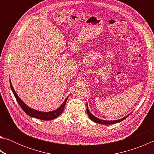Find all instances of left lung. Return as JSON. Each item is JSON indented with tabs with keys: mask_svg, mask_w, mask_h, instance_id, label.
Instances as JSON below:
<instances>
[{
	"mask_svg": "<svg viewBox=\"0 0 154 154\" xmlns=\"http://www.w3.org/2000/svg\"><path fill=\"white\" fill-rule=\"evenodd\" d=\"M87 113H88V116H89V118H90L91 120H92L93 122H96V123L97 124H104V125H107V124H116V123H118V122H120L122 121H123L124 119H126L128 116H129V115H128V116H125L124 118H122V119H117V120H113V121H107V120H104V119H100L98 118H96L95 117L94 115H92V113H90V111L89 110V109H88V103H87Z\"/></svg>",
	"mask_w": 154,
	"mask_h": 154,
	"instance_id": "obj_1",
	"label": "left lung"
}]
</instances>
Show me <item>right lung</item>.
<instances>
[{"instance_id": "right-lung-1", "label": "right lung", "mask_w": 154, "mask_h": 154, "mask_svg": "<svg viewBox=\"0 0 154 154\" xmlns=\"http://www.w3.org/2000/svg\"><path fill=\"white\" fill-rule=\"evenodd\" d=\"M9 82H10V86H11V90L14 94L15 96V98H16V100L17 101V103H19L20 106L22 107V109L24 110L26 113L30 117H32V118H35L39 119H42V120H51V119H56V118H58L59 116H60L61 113L63 112L64 109V106L66 105V100L69 96L65 99L64 101L62 103L60 106L56 109V110L52 111H49V112H43V111H39L37 110H35V109H33L32 108L29 107V106H27L26 104L23 102V101L21 100L20 98L17 96V93L15 92V90L13 88V85L11 84V80L9 79Z\"/></svg>"}]
</instances>
